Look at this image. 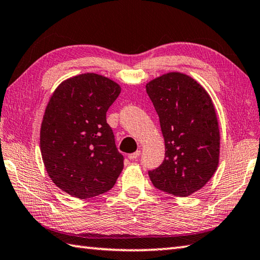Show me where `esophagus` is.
Returning a JSON list of instances; mask_svg holds the SVG:
<instances>
[{
    "mask_svg": "<svg viewBox=\"0 0 260 260\" xmlns=\"http://www.w3.org/2000/svg\"><path fill=\"white\" fill-rule=\"evenodd\" d=\"M141 155V151L139 150V151H136L135 153H132V154H129L128 155V158L129 159H136L137 157H139Z\"/></svg>",
    "mask_w": 260,
    "mask_h": 260,
    "instance_id": "obj_1",
    "label": "esophagus"
}]
</instances>
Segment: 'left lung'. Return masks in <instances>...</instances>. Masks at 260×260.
Returning <instances> with one entry per match:
<instances>
[{
  "instance_id": "8db88e82",
  "label": "left lung",
  "mask_w": 260,
  "mask_h": 260,
  "mask_svg": "<svg viewBox=\"0 0 260 260\" xmlns=\"http://www.w3.org/2000/svg\"><path fill=\"white\" fill-rule=\"evenodd\" d=\"M145 87L165 143L163 163L148 175L158 190L191 196L208 183L219 164L220 131L212 99L196 79L178 71Z\"/></svg>"
}]
</instances>
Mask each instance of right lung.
I'll use <instances>...</instances> for the list:
<instances>
[{"label": "right lung", "mask_w": 260, "mask_h": 260, "mask_svg": "<svg viewBox=\"0 0 260 260\" xmlns=\"http://www.w3.org/2000/svg\"><path fill=\"white\" fill-rule=\"evenodd\" d=\"M120 86L93 73L63 80L43 115L40 150L48 175L60 190L78 199L109 191L124 168L106 113Z\"/></svg>", "instance_id": "1"}]
</instances>
